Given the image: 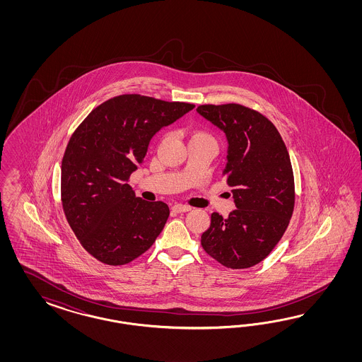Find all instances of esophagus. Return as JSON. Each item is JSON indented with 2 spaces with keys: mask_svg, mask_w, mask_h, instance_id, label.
<instances>
[{
  "mask_svg": "<svg viewBox=\"0 0 362 362\" xmlns=\"http://www.w3.org/2000/svg\"><path fill=\"white\" fill-rule=\"evenodd\" d=\"M173 211L176 212V214H182V212H188V211H191V207L189 206H187V204H175V206H173Z\"/></svg>",
  "mask_w": 362,
  "mask_h": 362,
  "instance_id": "esophagus-1",
  "label": "esophagus"
}]
</instances>
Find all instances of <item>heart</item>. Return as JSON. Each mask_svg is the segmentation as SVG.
Returning a JSON list of instances; mask_svg holds the SVG:
<instances>
[{
  "label": "heart",
  "instance_id": "b5f03b06",
  "mask_svg": "<svg viewBox=\"0 0 362 362\" xmlns=\"http://www.w3.org/2000/svg\"><path fill=\"white\" fill-rule=\"evenodd\" d=\"M197 139H212L211 135L204 132H194L189 136V142L192 141H197Z\"/></svg>",
  "mask_w": 362,
  "mask_h": 362
}]
</instances>
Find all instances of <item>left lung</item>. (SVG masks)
Wrapping results in <instances>:
<instances>
[{
    "label": "left lung",
    "mask_w": 362,
    "mask_h": 362,
    "mask_svg": "<svg viewBox=\"0 0 362 362\" xmlns=\"http://www.w3.org/2000/svg\"><path fill=\"white\" fill-rule=\"evenodd\" d=\"M197 112L226 134L228 150L223 175L236 209L228 218L211 215L202 247L232 269L263 262L283 238L295 207L289 153L274 123L238 103L202 105Z\"/></svg>",
    "instance_id": "1"
}]
</instances>
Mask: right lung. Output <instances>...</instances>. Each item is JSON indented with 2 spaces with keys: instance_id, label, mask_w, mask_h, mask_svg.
<instances>
[{
  "instance_id": "right-lung-1",
  "label": "right lung",
  "mask_w": 362,
  "mask_h": 362,
  "mask_svg": "<svg viewBox=\"0 0 362 362\" xmlns=\"http://www.w3.org/2000/svg\"><path fill=\"white\" fill-rule=\"evenodd\" d=\"M194 107L123 94L93 110L71 135L61 167L62 207L82 247L99 262L130 263L163 230L168 206L135 197L127 182L153 135Z\"/></svg>"
}]
</instances>
